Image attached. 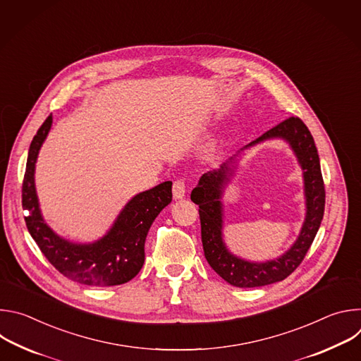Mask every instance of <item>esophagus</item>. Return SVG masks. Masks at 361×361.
<instances>
[{"instance_id":"34e87169","label":"esophagus","mask_w":361,"mask_h":361,"mask_svg":"<svg viewBox=\"0 0 361 361\" xmlns=\"http://www.w3.org/2000/svg\"><path fill=\"white\" fill-rule=\"evenodd\" d=\"M185 195V181L184 180H177L173 184V197L176 200H180Z\"/></svg>"}]
</instances>
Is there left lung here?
Instances as JSON below:
<instances>
[{
	"instance_id": "obj_1",
	"label": "left lung",
	"mask_w": 361,
	"mask_h": 361,
	"mask_svg": "<svg viewBox=\"0 0 361 361\" xmlns=\"http://www.w3.org/2000/svg\"><path fill=\"white\" fill-rule=\"evenodd\" d=\"M273 138L287 141L294 151L302 170L305 197V219L301 231L295 243L277 259L264 263L247 262L234 255L224 243L221 198L226 185L234 176V157L223 163L220 169L202 174L198 185L191 192V200L200 207L201 241L205 259L221 279L241 288L262 287L288 277L301 264L319 231L324 214L326 190L319 152L312 133L298 117H290L247 144L241 151Z\"/></svg>"
}]
</instances>
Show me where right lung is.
Here are the masks:
<instances>
[{
  "label": "right lung",
  "instance_id": "obj_1",
  "mask_svg": "<svg viewBox=\"0 0 361 361\" xmlns=\"http://www.w3.org/2000/svg\"><path fill=\"white\" fill-rule=\"evenodd\" d=\"M53 124L48 116L34 135L23 181V209L27 228L45 259L64 277L85 286H118L134 279L144 264L148 230L173 200L171 181L134 195L121 210L104 237L90 243H71L51 230L42 219L35 191L34 173L39 148Z\"/></svg>",
  "mask_w": 361,
  "mask_h": 361
}]
</instances>
